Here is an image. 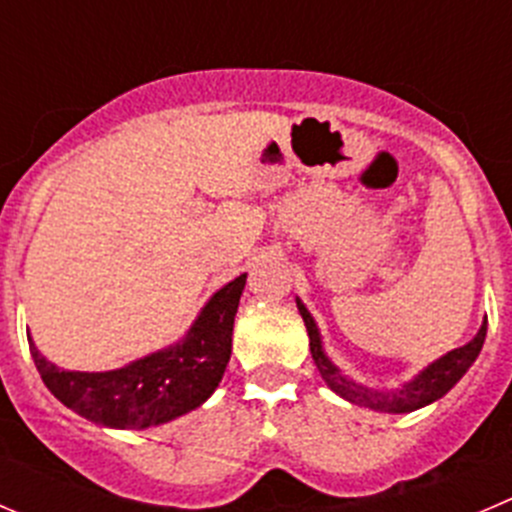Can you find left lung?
I'll use <instances>...</instances> for the list:
<instances>
[{"label":"left lung","mask_w":512,"mask_h":512,"mask_svg":"<svg viewBox=\"0 0 512 512\" xmlns=\"http://www.w3.org/2000/svg\"><path fill=\"white\" fill-rule=\"evenodd\" d=\"M296 306H299V314L306 324V332H309L311 357H314V364L316 369H319L321 379L326 382V387L334 389L339 397L349 399L352 405L369 407V410H379V412L420 410V407L430 405V402L440 399L442 394L450 392V389L460 382L462 374L470 369V364L478 359L480 349H483V342H485V334H488V319H485L483 326H480L478 337L472 339V342H467L465 347L447 352L445 357L432 362L425 372L417 374V377L412 379V382H407L402 389L377 392V389L362 387V384L352 382V379H347L344 374H339V369L326 359L324 349H321L319 329H316L314 319H311V314L306 311V306L301 304V301H296Z\"/></svg>","instance_id":"obj_1"}]
</instances>
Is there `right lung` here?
Here are the masks:
<instances>
[{
  "label": "right lung",
  "mask_w": 512,
  "mask_h": 512,
  "mask_svg": "<svg viewBox=\"0 0 512 512\" xmlns=\"http://www.w3.org/2000/svg\"><path fill=\"white\" fill-rule=\"evenodd\" d=\"M243 286L246 274L213 294L183 342L123 369L65 372L47 362L29 339L34 367L62 405L85 420L120 430L163 425L201 407L221 382Z\"/></svg>",
  "instance_id": "obj_1"
}]
</instances>
